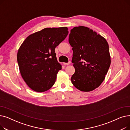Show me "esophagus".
<instances>
[{
    "instance_id": "esophagus-1",
    "label": "esophagus",
    "mask_w": 130,
    "mask_h": 130,
    "mask_svg": "<svg viewBox=\"0 0 130 130\" xmlns=\"http://www.w3.org/2000/svg\"><path fill=\"white\" fill-rule=\"evenodd\" d=\"M64 64V65H70V64H71V62H68V63H63Z\"/></svg>"
}]
</instances>
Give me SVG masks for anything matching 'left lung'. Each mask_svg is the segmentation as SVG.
Segmentation results:
<instances>
[{"label": "left lung", "instance_id": "left-lung-1", "mask_svg": "<svg viewBox=\"0 0 130 130\" xmlns=\"http://www.w3.org/2000/svg\"><path fill=\"white\" fill-rule=\"evenodd\" d=\"M69 42L73 47L72 62L75 72L71 77L73 85L83 92L98 88L105 79L111 65L106 40L84 26L71 30Z\"/></svg>", "mask_w": 130, "mask_h": 130}]
</instances>
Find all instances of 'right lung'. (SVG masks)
Returning a JSON list of instances; mask_svg holds the SVG:
<instances>
[{
    "instance_id": "obj_1",
    "label": "right lung",
    "mask_w": 130,
    "mask_h": 130,
    "mask_svg": "<svg viewBox=\"0 0 130 130\" xmlns=\"http://www.w3.org/2000/svg\"><path fill=\"white\" fill-rule=\"evenodd\" d=\"M69 34L66 27L46 28L31 34L20 46L17 61L21 75L33 91L48 90L61 69L55 49Z\"/></svg>"
}]
</instances>
